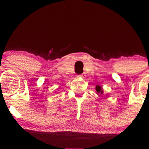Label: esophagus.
Here are the masks:
<instances>
[{"instance_id":"obj_1","label":"esophagus","mask_w":149,"mask_h":149,"mask_svg":"<svg viewBox=\"0 0 149 149\" xmlns=\"http://www.w3.org/2000/svg\"><path fill=\"white\" fill-rule=\"evenodd\" d=\"M78 77H80V78H85V74L78 75Z\"/></svg>"}]
</instances>
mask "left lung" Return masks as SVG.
<instances>
[{
    "mask_svg": "<svg viewBox=\"0 0 149 149\" xmlns=\"http://www.w3.org/2000/svg\"><path fill=\"white\" fill-rule=\"evenodd\" d=\"M95 90H96V92H97V94L98 95V94H101V95H103L104 94V91H103V89L101 86H100L99 85H97L96 86V88H95ZM108 97V95L107 96V97Z\"/></svg>",
    "mask_w": 149,
    "mask_h": 149,
    "instance_id": "8db88e82",
    "label": "left lung"
}]
</instances>
